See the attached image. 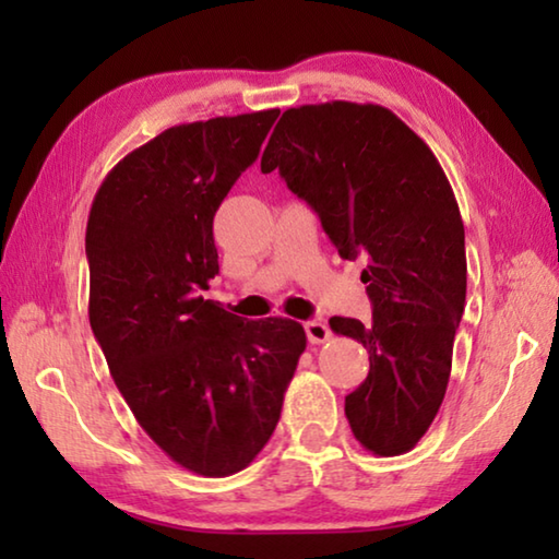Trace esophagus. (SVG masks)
Returning <instances> with one entry per match:
<instances>
[{
    "label": "esophagus",
    "instance_id": "esophagus-1",
    "mask_svg": "<svg viewBox=\"0 0 559 559\" xmlns=\"http://www.w3.org/2000/svg\"><path fill=\"white\" fill-rule=\"evenodd\" d=\"M302 328H306V335L313 345H320L325 343V340H330V328L323 323V320H308Z\"/></svg>",
    "mask_w": 559,
    "mask_h": 559
}]
</instances>
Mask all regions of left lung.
Wrapping results in <instances>:
<instances>
[{
  "mask_svg": "<svg viewBox=\"0 0 559 559\" xmlns=\"http://www.w3.org/2000/svg\"><path fill=\"white\" fill-rule=\"evenodd\" d=\"M320 216L343 259H362L372 323L330 318L362 343L370 374L345 396L355 439L380 456L412 451L447 394L466 306V241L429 145L372 103L288 108L261 157Z\"/></svg>",
  "mask_w": 559,
  "mask_h": 559,
  "instance_id": "8db88e82",
  "label": "left lung"
}]
</instances>
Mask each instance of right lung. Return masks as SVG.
Returning <instances> with one entry per match:
<instances>
[{
    "instance_id": "add662e5",
    "label": "right lung",
    "mask_w": 559,
    "mask_h": 559,
    "mask_svg": "<svg viewBox=\"0 0 559 559\" xmlns=\"http://www.w3.org/2000/svg\"><path fill=\"white\" fill-rule=\"evenodd\" d=\"M276 118L167 128L110 169L88 214V318L112 380L147 437L210 478L266 447L306 349L296 320H246L204 298L219 273L214 214Z\"/></svg>"
}]
</instances>
